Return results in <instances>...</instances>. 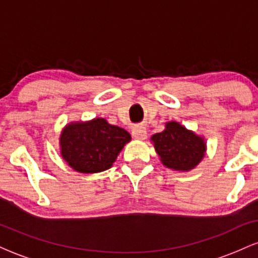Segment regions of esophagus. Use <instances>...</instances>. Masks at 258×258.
<instances>
[{
	"instance_id": "esophagus-1",
	"label": "esophagus",
	"mask_w": 258,
	"mask_h": 258,
	"mask_svg": "<svg viewBox=\"0 0 258 258\" xmlns=\"http://www.w3.org/2000/svg\"><path fill=\"white\" fill-rule=\"evenodd\" d=\"M133 138L139 139V141H144L147 138V130L144 127H135L132 131Z\"/></svg>"
}]
</instances>
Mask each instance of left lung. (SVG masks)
I'll list each match as a JSON object with an SVG mask.
<instances>
[{
    "label": "left lung",
    "instance_id": "left-lung-1",
    "mask_svg": "<svg viewBox=\"0 0 258 258\" xmlns=\"http://www.w3.org/2000/svg\"><path fill=\"white\" fill-rule=\"evenodd\" d=\"M156 153L168 168L188 171L197 166L205 155V142L177 122H167L162 132L152 137Z\"/></svg>",
    "mask_w": 258,
    "mask_h": 258
}]
</instances>
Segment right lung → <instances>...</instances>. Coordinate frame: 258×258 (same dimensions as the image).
Segmentation results:
<instances>
[{
	"mask_svg": "<svg viewBox=\"0 0 258 258\" xmlns=\"http://www.w3.org/2000/svg\"><path fill=\"white\" fill-rule=\"evenodd\" d=\"M131 136L104 119L70 123L60 136L61 156L75 171L96 173L108 170Z\"/></svg>",
	"mask_w": 258,
	"mask_h": 258,
	"instance_id": "right-lung-1",
	"label": "right lung"
}]
</instances>
